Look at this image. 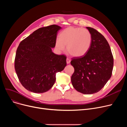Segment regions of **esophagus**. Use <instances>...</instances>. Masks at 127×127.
Masks as SVG:
<instances>
[{
	"label": "esophagus",
	"mask_w": 127,
	"mask_h": 127,
	"mask_svg": "<svg viewBox=\"0 0 127 127\" xmlns=\"http://www.w3.org/2000/svg\"><path fill=\"white\" fill-rule=\"evenodd\" d=\"M70 60L68 58L66 59V63H67V64H68L70 63Z\"/></svg>",
	"instance_id": "34e87169"
}]
</instances>
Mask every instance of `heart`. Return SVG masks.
<instances>
[{
    "mask_svg": "<svg viewBox=\"0 0 127 127\" xmlns=\"http://www.w3.org/2000/svg\"><path fill=\"white\" fill-rule=\"evenodd\" d=\"M92 41L91 32L87 29L69 27L63 30L59 34V38L55 42L56 49L60 51L66 49L75 57L84 56L90 50Z\"/></svg>",
    "mask_w": 127,
    "mask_h": 127,
    "instance_id": "b5f03b06",
    "label": "heart"
}]
</instances>
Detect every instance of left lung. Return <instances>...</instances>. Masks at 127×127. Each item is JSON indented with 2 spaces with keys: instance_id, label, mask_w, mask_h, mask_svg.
Returning <instances> with one entry per match:
<instances>
[{
  "instance_id": "left-lung-1",
  "label": "left lung",
  "mask_w": 127,
  "mask_h": 127,
  "mask_svg": "<svg viewBox=\"0 0 127 127\" xmlns=\"http://www.w3.org/2000/svg\"><path fill=\"white\" fill-rule=\"evenodd\" d=\"M86 29L92 36L91 48L84 56L71 60L75 71L71 81L78 92L93 94L100 91L111 77L113 57L105 38L94 28Z\"/></svg>"
}]
</instances>
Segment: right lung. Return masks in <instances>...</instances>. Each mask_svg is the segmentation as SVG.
Returning <instances> with one entry per match:
<instances>
[{
  "instance_id": "right-lung-1",
  "label": "right lung",
  "mask_w": 127,
  "mask_h": 127,
  "mask_svg": "<svg viewBox=\"0 0 127 127\" xmlns=\"http://www.w3.org/2000/svg\"><path fill=\"white\" fill-rule=\"evenodd\" d=\"M56 25L39 28L20 43L16 50L15 69L24 87L34 93L49 90L56 73L66 66V57L53 53L58 31Z\"/></svg>"
}]
</instances>
